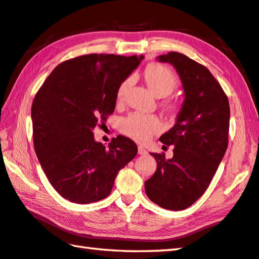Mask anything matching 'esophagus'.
Returning <instances> with one entry per match:
<instances>
[{
    "label": "esophagus",
    "mask_w": 259,
    "mask_h": 259,
    "mask_svg": "<svg viewBox=\"0 0 259 259\" xmlns=\"http://www.w3.org/2000/svg\"><path fill=\"white\" fill-rule=\"evenodd\" d=\"M147 153H148V151L146 150V149H144L143 147H139V155L144 156V155H147Z\"/></svg>",
    "instance_id": "34e87169"
}]
</instances>
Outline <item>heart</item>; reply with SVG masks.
Masks as SVG:
<instances>
[{"instance_id":"heart-1","label":"heart","mask_w":259,"mask_h":259,"mask_svg":"<svg viewBox=\"0 0 259 259\" xmlns=\"http://www.w3.org/2000/svg\"><path fill=\"white\" fill-rule=\"evenodd\" d=\"M144 78L151 92L158 98L169 95L178 86V78L168 67L162 65H150L144 71ZM131 85V78L125 79L117 90V100L124 99L127 89ZM164 130L161 120L156 116L133 112L121 120L120 131L134 141L144 143L153 135Z\"/></svg>"}]
</instances>
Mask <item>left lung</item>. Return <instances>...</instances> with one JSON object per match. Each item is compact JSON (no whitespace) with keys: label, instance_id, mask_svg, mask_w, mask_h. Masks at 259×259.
Returning <instances> with one entry per match:
<instances>
[{"label":"left lung","instance_id":"obj_1","mask_svg":"<svg viewBox=\"0 0 259 259\" xmlns=\"http://www.w3.org/2000/svg\"><path fill=\"white\" fill-rule=\"evenodd\" d=\"M157 60L175 68L184 100L175 125L159 139L166 146H174L173 158L166 159L165 152L151 153L157 169L144 189L159 207L183 210L205 193L225 155L230 104L205 66L179 52L161 54Z\"/></svg>","mask_w":259,"mask_h":259}]
</instances>
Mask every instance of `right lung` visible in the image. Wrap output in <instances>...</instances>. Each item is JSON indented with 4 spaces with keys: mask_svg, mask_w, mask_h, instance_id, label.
I'll return each mask as SVG.
<instances>
[{
    "mask_svg": "<svg viewBox=\"0 0 259 259\" xmlns=\"http://www.w3.org/2000/svg\"><path fill=\"white\" fill-rule=\"evenodd\" d=\"M143 56L86 54L61 62L45 79L31 106L34 148L56 191L75 203L110 194L121 168L137 156L132 140H94L98 120L113 112L117 90Z\"/></svg>",
    "mask_w": 259,
    "mask_h": 259,
    "instance_id": "obj_1",
    "label": "right lung"
}]
</instances>
